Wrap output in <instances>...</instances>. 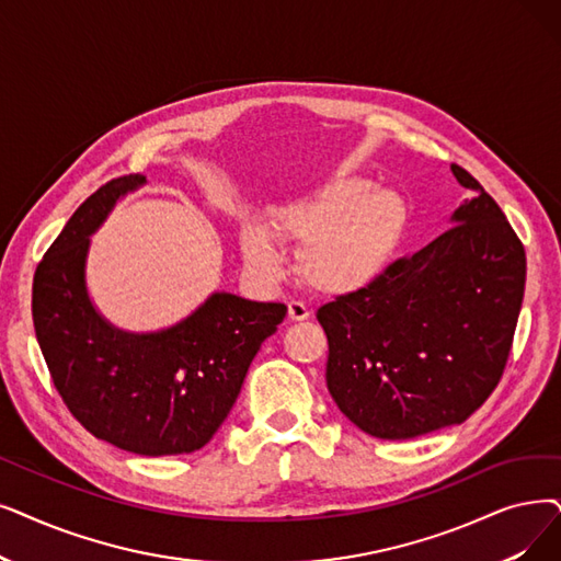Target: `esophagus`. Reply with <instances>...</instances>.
<instances>
[{
    "label": "esophagus",
    "instance_id": "obj_1",
    "mask_svg": "<svg viewBox=\"0 0 561 561\" xmlns=\"http://www.w3.org/2000/svg\"><path fill=\"white\" fill-rule=\"evenodd\" d=\"M311 316V307L302 300H288V319L290 321H305Z\"/></svg>",
    "mask_w": 561,
    "mask_h": 561
}]
</instances>
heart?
<instances>
[{"instance_id": "obj_1", "label": "heart", "mask_w": 561, "mask_h": 561, "mask_svg": "<svg viewBox=\"0 0 561 561\" xmlns=\"http://www.w3.org/2000/svg\"><path fill=\"white\" fill-rule=\"evenodd\" d=\"M408 225L401 194L355 176H339L307 197L273 213V231L252 225L242 231V252L261 273L282 267V240L302 242L305 277L330 294H351L371 284L392 259Z\"/></svg>"}]
</instances>
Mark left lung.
<instances>
[{
  "instance_id": "obj_1",
  "label": "left lung",
  "mask_w": 561,
  "mask_h": 561,
  "mask_svg": "<svg viewBox=\"0 0 561 561\" xmlns=\"http://www.w3.org/2000/svg\"><path fill=\"white\" fill-rule=\"evenodd\" d=\"M454 225L364 288L316 311L328 389L364 433L408 440L466 422L497 387L525 296V248L481 183Z\"/></svg>"
}]
</instances>
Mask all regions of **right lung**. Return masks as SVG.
<instances>
[{
	"mask_svg": "<svg viewBox=\"0 0 561 561\" xmlns=\"http://www.w3.org/2000/svg\"><path fill=\"white\" fill-rule=\"evenodd\" d=\"M139 174L95 190L43 254L32 286L41 353L70 415L91 435L141 456L202 449L233 408L263 341L286 305L215 294L190 319L158 334H126L89 302V233Z\"/></svg>",
	"mask_w": 561,
	"mask_h": 561,
	"instance_id": "1",
	"label": "right lung"
}]
</instances>
